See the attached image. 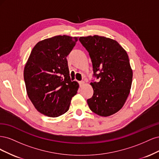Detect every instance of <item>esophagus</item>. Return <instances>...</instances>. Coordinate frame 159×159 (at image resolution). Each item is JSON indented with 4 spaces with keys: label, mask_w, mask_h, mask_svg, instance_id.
I'll list each match as a JSON object with an SVG mask.
<instances>
[{
    "label": "esophagus",
    "mask_w": 159,
    "mask_h": 159,
    "mask_svg": "<svg viewBox=\"0 0 159 159\" xmlns=\"http://www.w3.org/2000/svg\"><path fill=\"white\" fill-rule=\"evenodd\" d=\"M79 84H80V85L81 87V86H83L85 84V82L84 81H79Z\"/></svg>",
    "instance_id": "esophagus-1"
}]
</instances>
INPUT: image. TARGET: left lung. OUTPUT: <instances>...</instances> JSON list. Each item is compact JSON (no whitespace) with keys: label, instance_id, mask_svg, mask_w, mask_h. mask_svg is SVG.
Here are the masks:
<instances>
[{"label":"left lung","instance_id":"obj_1","mask_svg":"<svg viewBox=\"0 0 159 159\" xmlns=\"http://www.w3.org/2000/svg\"><path fill=\"white\" fill-rule=\"evenodd\" d=\"M79 40L89 52L94 76L99 78L90 84L93 95L87 100L89 107L99 116H110L123 107L131 88L133 70L127 53L109 38L94 35Z\"/></svg>","mask_w":159,"mask_h":159}]
</instances>
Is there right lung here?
<instances>
[{
	"mask_svg": "<svg viewBox=\"0 0 159 159\" xmlns=\"http://www.w3.org/2000/svg\"><path fill=\"white\" fill-rule=\"evenodd\" d=\"M78 37L56 36L38 42L24 70L26 92L40 113L57 117L69 110L79 84L70 80L66 57Z\"/></svg>",
	"mask_w": 159,
	"mask_h": 159,
	"instance_id": "add662e5",
	"label": "right lung"
}]
</instances>
